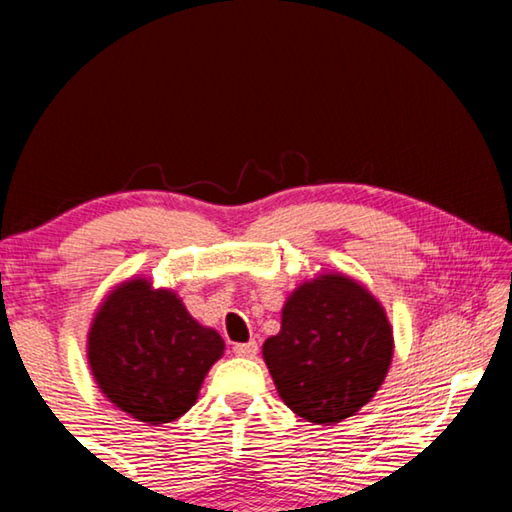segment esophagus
Masks as SVG:
<instances>
[{"mask_svg":"<svg viewBox=\"0 0 512 512\" xmlns=\"http://www.w3.org/2000/svg\"><path fill=\"white\" fill-rule=\"evenodd\" d=\"M235 354L237 357H248V359H253L255 354H257V343L255 341H248V343H237L235 348Z\"/></svg>","mask_w":512,"mask_h":512,"instance_id":"34e87169","label":"esophagus"}]
</instances>
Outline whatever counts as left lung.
<instances>
[{
  "label": "left lung",
  "instance_id": "1",
  "mask_svg": "<svg viewBox=\"0 0 512 512\" xmlns=\"http://www.w3.org/2000/svg\"><path fill=\"white\" fill-rule=\"evenodd\" d=\"M393 352L384 305L339 271L298 284L284 300L280 332L262 345L282 402L325 427L352 418L375 397Z\"/></svg>",
  "mask_w": 512,
  "mask_h": 512
}]
</instances>
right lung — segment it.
Listing matches in <instances>:
<instances>
[{"label": "right lung", "instance_id": "1", "mask_svg": "<svg viewBox=\"0 0 512 512\" xmlns=\"http://www.w3.org/2000/svg\"><path fill=\"white\" fill-rule=\"evenodd\" d=\"M223 350L221 334L198 323L176 291L153 287L142 275L108 291L85 343L90 372L106 400L153 427L192 409Z\"/></svg>", "mask_w": 512, "mask_h": 512}]
</instances>
